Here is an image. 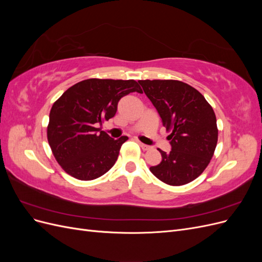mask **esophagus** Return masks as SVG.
<instances>
[{"label":"esophagus","mask_w":262,"mask_h":262,"mask_svg":"<svg viewBox=\"0 0 262 262\" xmlns=\"http://www.w3.org/2000/svg\"><path fill=\"white\" fill-rule=\"evenodd\" d=\"M139 145L142 147V149H144V150H147V149H149V146H148V145H146V144H143V143H141V142H139Z\"/></svg>","instance_id":"esophagus-1"}]
</instances>
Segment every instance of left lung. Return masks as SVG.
<instances>
[{
	"label": "left lung",
	"instance_id": "8db88e82",
	"mask_svg": "<svg viewBox=\"0 0 262 262\" xmlns=\"http://www.w3.org/2000/svg\"><path fill=\"white\" fill-rule=\"evenodd\" d=\"M169 132L171 150L149 167L165 184L182 186L207 168L217 144L216 117L203 95L192 86L175 80L139 81Z\"/></svg>",
	"mask_w": 262,
	"mask_h": 262
}]
</instances>
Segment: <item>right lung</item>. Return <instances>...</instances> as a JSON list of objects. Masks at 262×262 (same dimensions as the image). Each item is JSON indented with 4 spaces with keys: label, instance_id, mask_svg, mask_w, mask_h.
<instances>
[{
    "label": "right lung",
    "instance_id": "1",
    "mask_svg": "<svg viewBox=\"0 0 262 262\" xmlns=\"http://www.w3.org/2000/svg\"><path fill=\"white\" fill-rule=\"evenodd\" d=\"M133 92L142 93L134 80L89 78L62 94L50 110L47 138L63 170L93 180L113 167L128 137L115 140L98 125L113 118L118 101Z\"/></svg>",
    "mask_w": 262,
    "mask_h": 262
}]
</instances>
